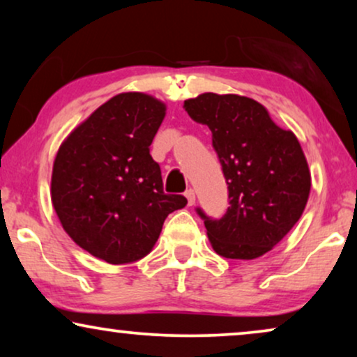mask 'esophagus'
<instances>
[{"mask_svg":"<svg viewBox=\"0 0 357 357\" xmlns=\"http://www.w3.org/2000/svg\"><path fill=\"white\" fill-rule=\"evenodd\" d=\"M185 197H187V199H188V204L190 206H193L195 204V202H197V197H195V190H192V188H188L187 192H185Z\"/></svg>","mask_w":357,"mask_h":357,"instance_id":"obj_1","label":"esophagus"}]
</instances>
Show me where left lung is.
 Returning <instances> with one entry per match:
<instances>
[{"mask_svg":"<svg viewBox=\"0 0 357 357\" xmlns=\"http://www.w3.org/2000/svg\"><path fill=\"white\" fill-rule=\"evenodd\" d=\"M183 109L213 133L229 204L221 219H204L218 255L253 260L270 252L296 226L310 193V170L299 139L271 120L260 102L204 92Z\"/></svg>","mask_w":357,"mask_h":357,"instance_id":"1","label":"left lung"}]
</instances>
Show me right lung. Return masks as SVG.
I'll return each mask as SVG.
<instances>
[{"mask_svg": "<svg viewBox=\"0 0 357 357\" xmlns=\"http://www.w3.org/2000/svg\"><path fill=\"white\" fill-rule=\"evenodd\" d=\"M165 104L143 92H121L68 135L52 172V203L81 248L110 265L153 250L165 218L187 198L165 195L149 146Z\"/></svg>", "mask_w": 357, "mask_h": 357, "instance_id": "right-lung-1", "label": "right lung"}]
</instances>
